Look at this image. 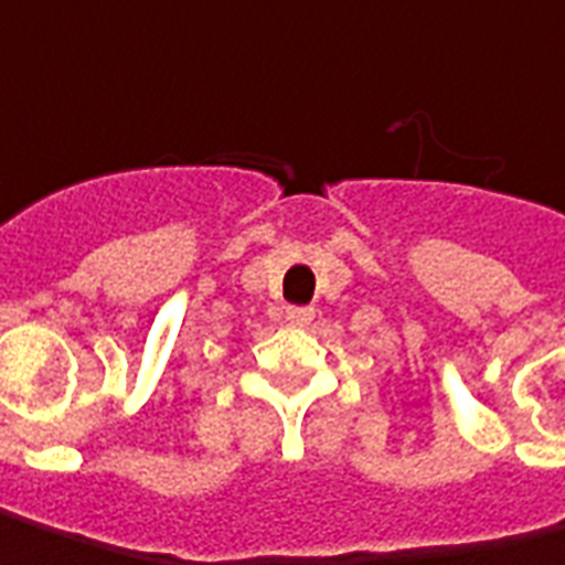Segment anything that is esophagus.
<instances>
[{
  "mask_svg": "<svg viewBox=\"0 0 565 565\" xmlns=\"http://www.w3.org/2000/svg\"><path fill=\"white\" fill-rule=\"evenodd\" d=\"M286 320H289L291 326H307V322L313 320V307H289V310H286Z\"/></svg>",
  "mask_w": 565,
  "mask_h": 565,
  "instance_id": "obj_1",
  "label": "esophagus"
}]
</instances>
